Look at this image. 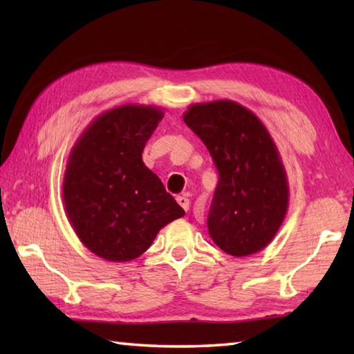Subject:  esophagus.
I'll return each instance as SVG.
<instances>
[{"instance_id":"34e87169","label":"esophagus","mask_w":354,"mask_h":354,"mask_svg":"<svg viewBox=\"0 0 354 354\" xmlns=\"http://www.w3.org/2000/svg\"><path fill=\"white\" fill-rule=\"evenodd\" d=\"M176 201H178V204L185 209V212H189V208H190V199L189 198L184 196V194H181V196L176 198Z\"/></svg>"}]
</instances>
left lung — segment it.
I'll list each match as a JSON object with an SVG mask.
<instances>
[{
  "instance_id": "1",
  "label": "left lung",
  "mask_w": 354,
  "mask_h": 354,
  "mask_svg": "<svg viewBox=\"0 0 354 354\" xmlns=\"http://www.w3.org/2000/svg\"><path fill=\"white\" fill-rule=\"evenodd\" d=\"M183 118L219 171L207 221L209 237L232 257L261 251L289 205L288 175L266 126L232 100L190 104Z\"/></svg>"
}]
</instances>
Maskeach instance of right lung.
I'll use <instances>...</instances> for the list:
<instances>
[{"mask_svg":"<svg viewBox=\"0 0 354 354\" xmlns=\"http://www.w3.org/2000/svg\"><path fill=\"white\" fill-rule=\"evenodd\" d=\"M162 117L161 108L149 104L104 111L71 149L65 213L80 242L103 260L140 257L162 227L185 214L141 158Z\"/></svg>","mask_w":354,"mask_h":354,"instance_id":"obj_1","label":"right lung"}]
</instances>
